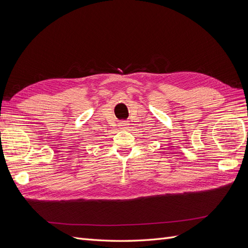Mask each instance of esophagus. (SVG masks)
Here are the masks:
<instances>
[{
    "mask_svg": "<svg viewBox=\"0 0 248 248\" xmlns=\"http://www.w3.org/2000/svg\"><path fill=\"white\" fill-rule=\"evenodd\" d=\"M128 123H127V121H123V122H121V123H120L119 124V126H120V128H121V129H126L127 128V127H128Z\"/></svg>",
    "mask_w": 248,
    "mask_h": 248,
    "instance_id": "1",
    "label": "esophagus"
}]
</instances>
